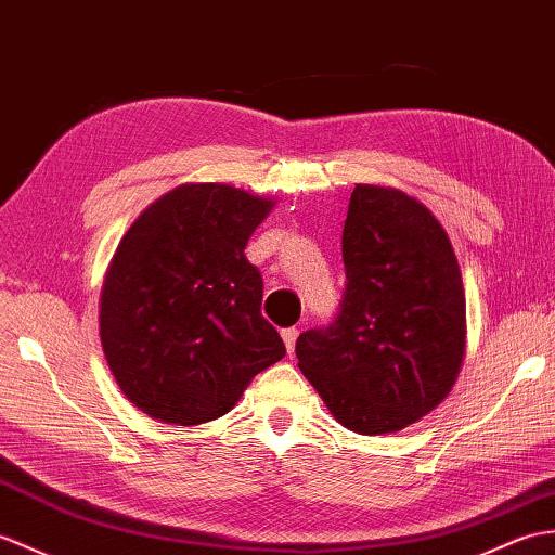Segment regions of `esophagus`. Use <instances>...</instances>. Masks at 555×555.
I'll list each match as a JSON object with an SVG mask.
<instances>
[{"instance_id":"esophagus-1","label":"esophagus","mask_w":555,"mask_h":555,"mask_svg":"<svg viewBox=\"0 0 555 555\" xmlns=\"http://www.w3.org/2000/svg\"><path fill=\"white\" fill-rule=\"evenodd\" d=\"M298 336H300V331L298 328H283L281 331V338H283V343H286V350H288V354H293V350H295V340H298Z\"/></svg>"}]
</instances>
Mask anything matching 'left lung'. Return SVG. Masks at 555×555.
Wrapping results in <instances>:
<instances>
[{"mask_svg": "<svg viewBox=\"0 0 555 555\" xmlns=\"http://www.w3.org/2000/svg\"><path fill=\"white\" fill-rule=\"evenodd\" d=\"M336 319L295 343L298 366L345 428H406L452 390L466 352V295L447 231L416 198L357 184L343 229Z\"/></svg>", "mask_w": 555, "mask_h": 555, "instance_id": "1", "label": "left lung"}]
</instances>
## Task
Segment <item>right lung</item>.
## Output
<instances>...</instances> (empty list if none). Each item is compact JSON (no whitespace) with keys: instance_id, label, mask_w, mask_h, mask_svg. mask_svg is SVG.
Instances as JSON below:
<instances>
[{"instance_id":"add662e5","label":"right lung","mask_w":555,"mask_h":555,"mask_svg":"<svg viewBox=\"0 0 555 555\" xmlns=\"http://www.w3.org/2000/svg\"><path fill=\"white\" fill-rule=\"evenodd\" d=\"M274 208L227 184H184L139 215L101 291V345L120 390L177 425L224 416L286 354L243 250Z\"/></svg>"}]
</instances>
